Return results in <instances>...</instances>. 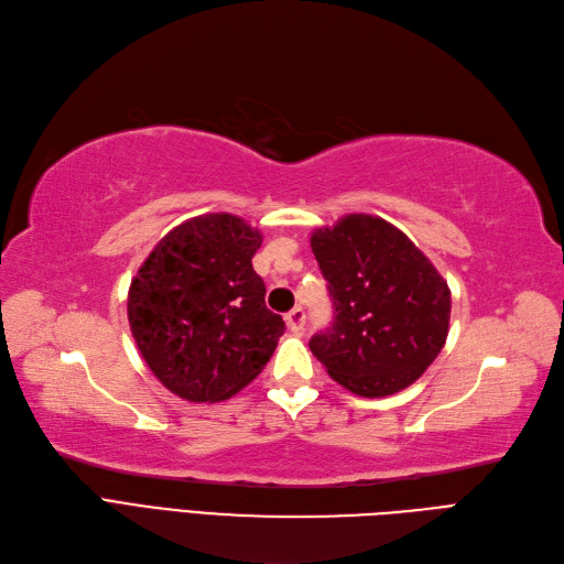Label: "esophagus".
Instances as JSON below:
<instances>
[{
    "label": "esophagus",
    "instance_id": "esophagus-1",
    "mask_svg": "<svg viewBox=\"0 0 564 564\" xmlns=\"http://www.w3.org/2000/svg\"><path fill=\"white\" fill-rule=\"evenodd\" d=\"M286 326H289L294 334L303 332V326H305V310H303V307H294V310H291V313L286 315Z\"/></svg>",
    "mask_w": 564,
    "mask_h": 564
}]
</instances>
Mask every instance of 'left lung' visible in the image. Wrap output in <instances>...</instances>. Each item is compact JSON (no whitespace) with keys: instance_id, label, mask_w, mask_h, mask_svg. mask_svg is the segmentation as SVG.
<instances>
[{"instance_id":"8db88e82","label":"left lung","mask_w":564,"mask_h":564,"mask_svg":"<svg viewBox=\"0 0 564 564\" xmlns=\"http://www.w3.org/2000/svg\"><path fill=\"white\" fill-rule=\"evenodd\" d=\"M310 247L328 282L334 322L310 349L345 390L378 399L413 384L448 338L451 289L390 221L347 215Z\"/></svg>"}]
</instances>
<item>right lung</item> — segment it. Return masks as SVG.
I'll return each instance as SVG.
<instances>
[{
    "mask_svg": "<svg viewBox=\"0 0 564 564\" xmlns=\"http://www.w3.org/2000/svg\"><path fill=\"white\" fill-rule=\"evenodd\" d=\"M263 236L236 215L193 217L153 247L128 291V322L147 366L172 394L215 403L273 357L284 322L251 268Z\"/></svg>",
    "mask_w": 564,
    "mask_h": 564,
    "instance_id": "obj_1",
    "label": "right lung"
}]
</instances>
